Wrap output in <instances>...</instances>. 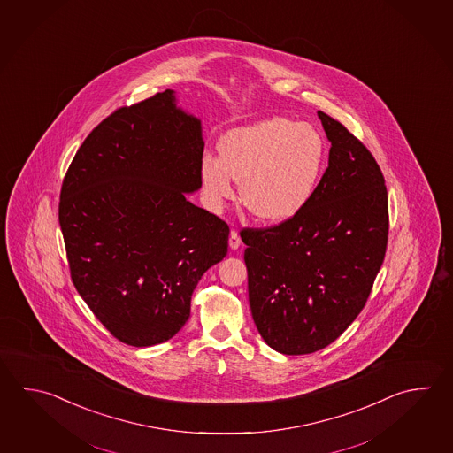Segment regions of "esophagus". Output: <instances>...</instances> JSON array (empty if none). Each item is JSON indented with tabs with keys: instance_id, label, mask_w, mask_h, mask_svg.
<instances>
[{
	"instance_id": "esophagus-1",
	"label": "esophagus",
	"mask_w": 453,
	"mask_h": 453,
	"mask_svg": "<svg viewBox=\"0 0 453 453\" xmlns=\"http://www.w3.org/2000/svg\"><path fill=\"white\" fill-rule=\"evenodd\" d=\"M240 245H242V240H240L239 232L231 231V235H229V247H231L232 250H237Z\"/></svg>"
}]
</instances>
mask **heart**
<instances>
[{
	"mask_svg": "<svg viewBox=\"0 0 453 453\" xmlns=\"http://www.w3.org/2000/svg\"><path fill=\"white\" fill-rule=\"evenodd\" d=\"M219 154L203 155L200 180L208 203L221 208L235 196V180L248 211L265 222L290 221L316 192L325 162L322 134L283 117L232 129Z\"/></svg>",
	"mask_w": 453,
	"mask_h": 453,
	"instance_id": "obj_1",
	"label": "heart"
}]
</instances>
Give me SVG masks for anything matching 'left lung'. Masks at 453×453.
<instances>
[{
    "instance_id": "8db88e82",
    "label": "left lung",
    "mask_w": 453,
    "mask_h": 453,
    "mask_svg": "<svg viewBox=\"0 0 453 453\" xmlns=\"http://www.w3.org/2000/svg\"><path fill=\"white\" fill-rule=\"evenodd\" d=\"M317 113L332 147L311 202L290 221L240 232L251 316L263 340L287 356L324 349L356 320L389 231L373 155L340 121Z\"/></svg>"
}]
</instances>
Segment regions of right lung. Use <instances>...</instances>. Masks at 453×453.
Wrapping results in <instances>:
<instances>
[{"mask_svg": "<svg viewBox=\"0 0 453 453\" xmlns=\"http://www.w3.org/2000/svg\"><path fill=\"white\" fill-rule=\"evenodd\" d=\"M203 147L200 119L166 89L103 119L62 182L72 282L129 346L178 334L196 283L227 255L229 226L186 198L202 188Z\"/></svg>", "mask_w": 453, "mask_h": 453, "instance_id": "right-lung-1", "label": "right lung"}]
</instances>
